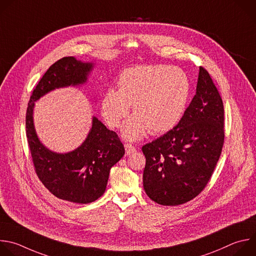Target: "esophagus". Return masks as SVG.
<instances>
[{"label":"esophagus","mask_w":256,"mask_h":256,"mask_svg":"<svg viewBox=\"0 0 256 256\" xmlns=\"http://www.w3.org/2000/svg\"><path fill=\"white\" fill-rule=\"evenodd\" d=\"M125 151H126V156H130V154H133V153L136 152V148L131 145V144H125Z\"/></svg>","instance_id":"esophagus-1"}]
</instances>
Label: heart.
Listing matches in <instances>:
<instances>
[{"label": "heart", "instance_id": "heart-1", "mask_svg": "<svg viewBox=\"0 0 256 256\" xmlns=\"http://www.w3.org/2000/svg\"><path fill=\"white\" fill-rule=\"evenodd\" d=\"M119 90L109 88L100 102L106 124L118 128L129 114L134 115L123 125L122 134L130 141L141 139L149 130L162 134L174 128L182 119L190 94V80L178 68L144 66L126 70L118 80Z\"/></svg>", "mask_w": 256, "mask_h": 256}]
</instances>
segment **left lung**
I'll return each instance as SVG.
<instances>
[{"mask_svg":"<svg viewBox=\"0 0 256 256\" xmlns=\"http://www.w3.org/2000/svg\"><path fill=\"white\" fill-rule=\"evenodd\" d=\"M224 136L221 96L209 72L200 66L196 94L178 124L142 147L146 194L164 206L196 198L212 176Z\"/></svg>","mask_w":256,"mask_h":256,"instance_id":"left-lung-1","label":"left lung"}]
</instances>
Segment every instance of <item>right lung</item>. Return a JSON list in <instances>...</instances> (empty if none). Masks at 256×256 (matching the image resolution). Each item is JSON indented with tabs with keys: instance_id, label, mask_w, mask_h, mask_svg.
<instances>
[{
	"instance_id": "obj_1",
	"label": "right lung",
	"mask_w": 256,
	"mask_h": 256,
	"mask_svg": "<svg viewBox=\"0 0 256 256\" xmlns=\"http://www.w3.org/2000/svg\"><path fill=\"white\" fill-rule=\"evenodd\" d=\"M94 66L74 56L58 60L34 88L26 113V135L39 180L56 198L76 204H88L103 196L111 168L125 154L124 146L114 131L92 117L88 136L76 149L66 153L51 151L37 136L33 111L35 102L47 92L86 84Z\"/></svg>"
}]
</instances>
